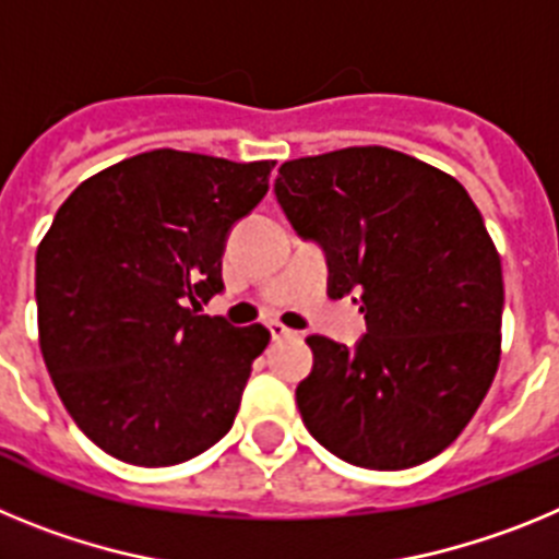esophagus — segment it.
I'll list each match as a JSON object with an SVG mask.
<instances>
[{
  "label": "esophagus",
  "instance_id": "34e87169",
  "mask_svg": "<svg viewBox=\"0 0 559 559\" xmlns=\"http://www.w3.org/2000/svg\"><path fill=\"white\" fill-rule=\"evenodd\" d=\"M269 330H271V338L274 341H283V338H294V330H288L285 328V324H280V322H271L269 324Z\"/></svg>",
  "mask_w": 559,
  "mask_h": 559
}]
</instances>
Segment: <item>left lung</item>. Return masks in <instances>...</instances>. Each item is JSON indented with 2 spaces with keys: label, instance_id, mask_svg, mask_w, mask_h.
<instances>
[{
  "label": "left lung",
  "instance_id": "1",
  "mask_svg": "<svg viewBox=\"0 0 559 559\" xmlns=\"http://www.w3.org/2000/svg\"><path fill=\"white\" fill-rule=\"evenodd\" d=\"M274 192L324 249L330 299L353 296L367 319L355 347L308 338L302 423L358 467L428 462L471 423L501 358V257L481 212L453 176L380 145L285 162Z\"/></svg>",
  "mask_w": 559,
  "mask_h": 559
}]
</instances>
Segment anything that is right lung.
<instances>
[{
  "mask_svg": "<svg viewBox=\"0 0 559 559\" xmlns=\"http://www.w3.org/2000/svg\"><path fill=\"white\" fill-rule=\"evenodd\" d=\"M271 167L159 147L56 212L36 251L38 344L69 417L108 456L167 467L235 423L271 333L199 308L224 290L226 237L263 201Z\"/></svg>",
  "mask_w": 559,
  "mask_h": 559,
  "instance_id": "right-lung-1",
  "label": "right lung"
}]
</instances>
